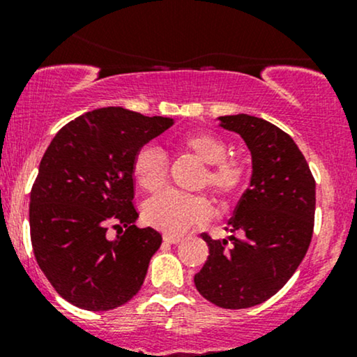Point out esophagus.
I'll list each match as a JSON object with an SVG mask.
<instances>
[{
  "instance_id": "34e87169",
  "label": "esophagus",
  "mask_w": 357,
  "mask_h": 357,
  "mask_svg": "<svg viewBox=\"0 0 357 357\" xmlns=\"http://www.w3.org/2000/svg\"><path fill=\"white\" fill-rule=\"evenodd\" d=\"M162 238H165L166 243H173V245L179 243V241H181V238H179V236H176V235H165V236H162Z\"/></svg>"
}]
</instances>
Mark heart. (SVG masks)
I'll return each instance as SVG.
<instances>
[{
  "mask_svg": "<svg viewBox=\"0 0 357 357\" xmlns=\"http://www.w3.org/2000/svg\"><path fill=\"white\" fill-rule=\"evenodd\" d=\"M183 151L203 162L199 184L208 186L220 199L235 198L247 184L252 165L245 155H228L230 144L210 130H192L178 139ZM167 159L155 146H144L134 154L132 174L142 190L158 191L166 181ZM211 216L210 202L202 195H186L179 191H162L147 199L144 218L151 227L167 233L181 235L195 227H202Z\"/></svg>",
  "mask_w": 357,
  "mask_h": 357,
  "instance_id": "1",
  "label": "heart"
}]
</instances>
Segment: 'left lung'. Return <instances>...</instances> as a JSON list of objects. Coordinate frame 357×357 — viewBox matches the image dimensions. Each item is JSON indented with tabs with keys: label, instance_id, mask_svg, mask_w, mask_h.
I'll return each instance as SVG.
<instances>
[{
	"label": "left lung",
	"instance_id": "1",
	"mask_svg": "<svg viewBox=\"0 0 357 357\" xmlns=\"http://www.w3.org/2000/svg\"><path fill=\"white\" fill-rule=\"evenodd\" d=\"M240 134L252 154L250 188L236 204L228 230L240 236L213 240L195 275L198 292L223 309H247L275 296L294 275L312 240L315 181L294 139L260 117H218Z\"/></svg>",
	"mask_w": 357,
	"mask_h": 357
}]
</instances>
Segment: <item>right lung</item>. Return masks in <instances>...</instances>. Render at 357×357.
<instances>
[{"instance_id":"1","label":"right lung","mask_w":357,"mask_h":357,"mask_svg":"<svg viewBox=\"0 0 357 357\" xmlns=\"http://www.w3.org/2000/svg\"><path fill=\"white\" fill-rule=\"evenodd\" d=\"M173 124L97 109L61 127L45 151L30 195L31 245L53 289L75 307L116 309L142 287L162 236L134 225L132 158ZM109 224L116 241L105 236Z\"/></svg>"}]
</instances>
